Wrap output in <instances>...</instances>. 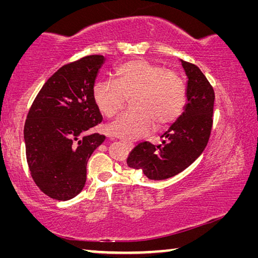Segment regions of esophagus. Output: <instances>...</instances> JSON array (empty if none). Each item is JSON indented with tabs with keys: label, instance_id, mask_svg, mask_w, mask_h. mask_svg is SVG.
I'll list each match as a JSON object with an SVG mask.
<instances>
[{
	"label": "esophagus",
	"instance_id": "obj_1",
	"mask_svg": "<svg viewBox=\"0 0 258 258\" xmlns=\"http://www.w3.org/2000/svg\"><path fill=\"white\" fill-rule=\"evenodd\" d=\"M123 145L127 148V149H132V148L134 147V145L132 142H128V141H123Z\"/></svg>",
	"mask_w": 258,
	"mask_h": 258
}]
</instances>
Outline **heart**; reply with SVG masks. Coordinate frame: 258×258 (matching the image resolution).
<instances>
[{"instance_id": "1", "label": "heart", "mask_w": 258, "mask_h": 258, "mask_svg": "<svg viewBox=\"0 0 258 258\" xmlns=\"http://www.w3.org/2000/svg\"><path fill=\"white\" fill-rule=\"evenodd\" d=\"M93 101L106 117H113L131 99L133 109L108 126L112 137L125 141L137 140L154 126L176 120L186 103V86L177 73L166 71L146 60L125 62L113 73L112 81H100L93 86Z\"/></svg>"}]
</instances>
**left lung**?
Wrapping results in <instances>:
<instances>
[{"instance_id": "obj_1", "label": "left lung", "mask_w": 258, "mask_h": 258, "mask_svg": "<svg viewBox=\"0 0 258 258\" xmlns=\"http://www.w3.org/2000/svg\"><path fill=\"white\" fill-rule=\"evenodd\" d=\"M186 74V103L182 115L161 135L163 145L141 142L131 151L127 165L150 180H166L184 171L203 154L213 126L214 93L206 76L181 60Z\"/></svg>"}]
</instances>
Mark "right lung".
Listing matches in <instances>:
<instances>
[{
  "instance_id": "add662e5",
  "label": "right lung",
  "mask_w": 258,
  "mask_h": 258,
  "mask_svg": "<svg viewBox=\"0 0 258 258\" xmlns=\"http://www.w3.org/2000/svg\"><path fill=\"white\" fill-rule=\"evenodd\" d=\"M104 56L87 55L61 67L45 82L24 127L26 158L34 182L55 200H69L86 182L87 160L106 137L87 134L102 121L93 86Z\"/></svg>"
}]
</instances>
